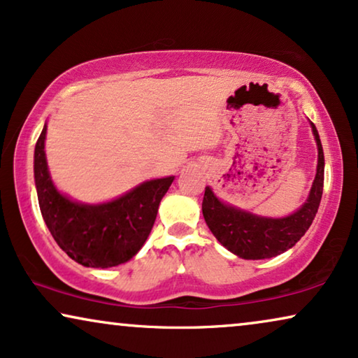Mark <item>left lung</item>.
<instances>
[{
    "mask_svg": "<svg viewBox=\"0 0 358 358\" xmlns=\"http://www.w3.org/2000/svg\"><path fill=\"white\" fill-rule=\"evenodd\" d=\"M313 135L317 145V168L310 197L298 212L285 218L257 217L249 212L229 207L215 197L212 189L205 187L202 202L203 218L213 236L228 251L243 259L275 257L295 246L311 227L320 207L324 185V153L315 124Z\"/></svg>",
    "mask_w": 358,
    "mask_h": 358,
    "instance_id": "left-lung-1",
    "label": "left lung"
}]
</instances>
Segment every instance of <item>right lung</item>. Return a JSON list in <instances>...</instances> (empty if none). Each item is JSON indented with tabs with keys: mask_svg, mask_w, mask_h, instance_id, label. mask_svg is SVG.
Here are the masks:
<instances>
[{
	"mask_svg": "<svg viewBox=\"0 0 358 358\" xmlns=\"http://www.w3.org/2000/svg\"><path fill=\"white\" fill-rule=\"evenodd\" d=\"M43 127L34 153V178L42 217L58 246L86 267H114L130 261L153 228L161 199L174 178L146 180L112 202H73L53 185L47 168Z\"/></svg>",
	"mask_w": 358,
	"mask_h": 358,
	"instance_id": "1",
	"label": "right lung"
}]
</instances>
